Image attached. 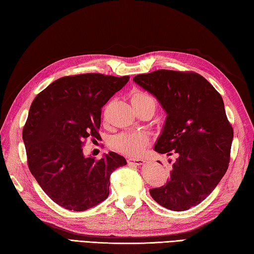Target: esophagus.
<instances>
[{
  "instance_id": "1",
  "label": "esophagus",
  "mask_w": 254,
  "mask_h": 254,
  "mask_svg": "<svg viewBox=\"0 0 254 254\" xmlns=\"http://www.w3.org/2000/svg\"><path fill=\"white\" fill-rule=\"evenodd\" d=\"M127 164L128 165H136V166H141L144 164V160L141 158H134V157H128L127 158Z\"/></svg>"
}]
</instances>
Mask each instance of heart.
Instances as JSON below:
<instances>
[{"instance_id":"heart-1","label":"heart","mask_w":254,"mask_h":254,"mask_svg":"<svg viewBox=\"0 0 254 254\" xmlns=\"http://www.w3.org/2000/svg\"><path fill=\"white\" fill-rule=\"evenodd\" d=\"M131 102L135 109L147 106L155 109L156 105L155 99L152 96L141 90L134 91L131 96ZM148 139V134L144 131L122 132L112 138L111 146L121 154L136 156L141 154L144 148L146 147Z\"/></svg>"}]
</instances>
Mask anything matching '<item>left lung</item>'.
Returning <instances> with one entry per match:
<instances>
[{"mask_svg": "<svg viewBox=\"0 0 254 254\" xmlns=\"http://www.w3.org/2000/svg\"><path fill=\"white\" fill-rule=\"evenodd\" d=\"M133 80L155 96L167 113L155 152L176 157L168 181L150 189V195L176 212L195 206L228 169L234 130L222 96L194 72L158 69Z\"/></svg>", "mask_w": 254, "mask_h": 254, "instance_id": "obj_1", "label": "left lung"}]
</instances>
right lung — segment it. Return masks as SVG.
<instances>
[{
    "label": "right lung",
    "instance_id": "1",
    "mask_svg": "<svg viewBox=\"0 0 254 254\" xmlns=\"http://www.w3.org/2000/svg\"><path fill=\"white\" fill-rule=\"evenodd\" d=\"M130 77L98 73L61 77L36 96L23 130L27 163L42 190L60 206L82 212L109 195L110 176L127 165L109 152L86 157L83 145L98 138L101 108Z\"/></svg>",
    "mask_w": 254,
    "mask_h": 254
}]
</instances>
